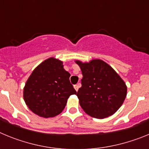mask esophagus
<instances>
[{
  "label": "esophagus",
  "mask_w": 149,
  "mask_h": 149,
  "mask_svg": "<svg viewBox=\"0 0 149 149\" xmlns=\"http://www.w3.org/2000/svg\"><path fill=\"white\" fill-rule=\"evenodd\" d=\"M80 86H81V84H75V85L74 86V88L75 89V90L77 91V90H78V89H79V87H80Z\"/></svg>",
  "instance_id": "obj_1"
}]
</instances>
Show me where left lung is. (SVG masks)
<instances>
[{"label": "left lung", "instance_id": "obj_1", "mask_svg": "<svg viewBox=\"0 0 149 149\" xmlns=\"http://www.w3.org/2000/svg\"><path fill=\"white\" fill-rule=\"evenodd\" d=\"M83 78L77 96L85 113L97 119L115 113L127 95V86L111 66L101 60L89 63L76 61Z\"/></svg>", "mask_w": 149, "mask_h": 149}]
</instances>
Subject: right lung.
<instances>
[{"label":"right lung","mask_w":149,"mask_h":149,"mask_svg":"<svg viewBox=\"0 0 149 149\" xmlns=\"http://www.w3.org/2000/svg\"><path fill=\"white\" fill-rule=\"evenodd\" d=\"M63 63L53 57L45 60L30 74L24 88V99L30 110L48 118L60 114L67 99L77 93Z\"/></svg>","instance_id":"1"}]
</instances>
